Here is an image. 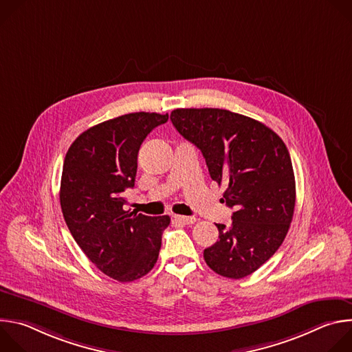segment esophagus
I'll list each match as a JSON object with an SVG mask.
<instances>
[{
	"label": "esophagus",
	"instance_id": "obj_1",
	"mask_svg": "<svg viewBox=\"0 0 352 352\" xmlns=\"http://www.w3.org/2000/svg\"><path fill=\"white\" fill-rule=\"evenodd\" d=\"M174 219H175V220H178V221H181V223H184V224H193V223L196 221V219H195V217L178 216V214H175V216H174Z\"/></svg>",
	"mask_w": 352,
	"mask_h": 352
}]
</instances>
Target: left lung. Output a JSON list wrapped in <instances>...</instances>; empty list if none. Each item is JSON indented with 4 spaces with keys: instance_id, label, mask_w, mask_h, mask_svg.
Here are the masks:
<instances>
[{
    "instance_id": "1",
    "label": "left lung",
    "mask_w": 352,
    "mask_h": 352,
    "mask_svg": "<svg viewBox=\"0 0 352 352\" xmlns=\"http://www.w3.org/2000/svg\"><path fill=\"white\" fill-rule=\"evenodd\" d=\"M175 129L202 152L209 174L227 184L223 202L231 224L205 249L208 266L242 278L266 263L283 243L294 216L295 177L288 148L265 124L221 109H177Z\"/></svg>"
}]
</instances>
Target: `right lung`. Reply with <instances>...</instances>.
Instances as JSON below:
<instances>
[{
  "mask_svg": "<svg viewBox=\"0 0 352 352\" xmlns=\"http://www.w3.org/2000/svg\"><path fill=\"white\" fill-rule=\"evenodd\" d=\"M168 114L131 113L80 133L68 148L60 204L83 254L106 276L129 283L152 270L168 216L124 210V192L133 188L138 153L146 136Z\"/></svg>",
  "mask_w": 352,
  "mask_h": 352,
  "instance_id": "right-lung-1",
  "label": "right lung"
}]
</instances>
